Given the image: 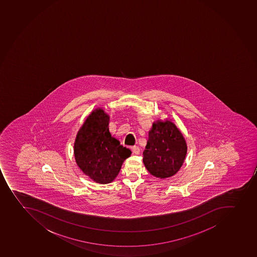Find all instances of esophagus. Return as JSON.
Returning a JSON list of instances; mask_svg holds the SVG:
<instances>
[{
    "instance_id": "1",
    "label": "esophagus",
    "mask_w": 257,
    "mask_h": 257,
    "mask_svg": "<svg viewBox=\"0 0 257 257\" xmlns=\"http://www.w3.org/2000/svg\"><path fill=\"white\" fill-rule=\"evenodd\" d=\"M132 151H133V153L136 154V155H139L140 154V148L138 146H134L132 147Z\"/></svg>"
}]
</instances>
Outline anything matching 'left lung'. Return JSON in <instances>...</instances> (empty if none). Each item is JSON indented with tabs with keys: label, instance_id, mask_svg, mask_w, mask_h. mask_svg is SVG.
<instances>
[{
	"label": "left lung",
	"instance_id": "1",
	"mask_svg": "<svg viewBox=\"0 0 257 257\" xmlns=\"http://www.w3.org/2000/svg\"><path fill=\"white\" fill-rule=\"evenodd\" d=\"M184 136L170 120H157L149 132L143 162L150 174L165 179L179 171L186 157Z\"/></svg>",
	"mask_w": 257,
	"mask_h": 257
}]
</instances>
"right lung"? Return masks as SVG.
<instances>
[{
  "mask_svg": "<svg viewBox=\"0 0 257 257\" xmlns=\"http://www.w3.org/2000/svg\"><path fill=\"white\" fill-rule=\"evenodd\" d=\"M109 115L97 108L87 116L78 131L74 143V157L80 170L99 184L111 183L132 151L124 147L109 132Z\"/></svg>",
  "mask_w": 257,
  "mask_h": 257,
  "instance_id": "add662e5",
  "label": "right lung"
}]
</instances>
